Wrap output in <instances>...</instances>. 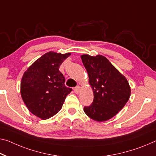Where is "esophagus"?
<instances>
[{"label": "esophagus", "instance_id": "34e87169", "mask_svg": "<svg viewBox=\"0 0 156 156\" xmlns=\"http://www.w3.org/2000/svg\"><path fill=\"white\" fill-rule=\"evenodd\" d=\"M74 91H75V93H79L80 92V86H76V87L74 88Z\"/></svg>", "mask_w": 156, "mask_h": 156}]
</instances>
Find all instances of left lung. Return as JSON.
<instances>
[{
  "label": "left lung",
  "instance_id": "obj_1",
  "mask_svg": "<svg viewBox=\"0 0 156 156\" xmlns=\"http://www.w3.org/2000/svg\"><path fill=\"white\" fill-rule=\"evenodd\" d=\"M87 71L93 101L83 111L90 119L98 122L107 121L119 113L130 96V86L127 79L102 55L81 56Z\"/></svg>",
  "mask_w": 156,
  "mask_h": 156
}]
</instances>
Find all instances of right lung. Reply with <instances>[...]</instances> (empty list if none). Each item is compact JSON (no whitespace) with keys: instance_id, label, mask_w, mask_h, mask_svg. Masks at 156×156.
<instances>
[{"instance_id":"1","label":"right lung","mask_w":156,"mask_h":156,"mask_svg":"<svg viewBox=\"0 0 156 156\" xmlns=\"http://www.w3.org/2000/svg\"><path fill=\"white\" fill-rule=\"evenodd\" d=\"M70 53L49 51L27 69L21 81V95L28 110L41 119L54 116L61 109L72 88L66 87L59 67Z\"/></svg>"}]
</instances>
